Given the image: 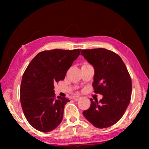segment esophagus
Masks as SVG:
<instances>
[{"instance_id":"obj_1","label":"esophagus","mask_w":149,"mask_h":149,"mask_svg":"<svg viewBox=\"0 0 149 149\" xmlns=\"http://www.w3.org/2000/svg\"><path fill=\"white\" fill-rule=\"evenodd\" d=\"M80 97L79 96H77V95H74L72 97V99H74L75 101H78L80 99Z\"/></svg>"}]
</instances>
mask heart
I'll list each match as a JSON object with an SVG mask.
<instances>
[{"instance_id": "1", "label": "heart", "mask_w": 149, "mask_h": 149, "mask_svg": "<svg viewBox=\"0 0 149 149\" xmlns=\"http://www.w3.org/2000/svg\"><path fill=\"white\" fill-rule=\"evenodd\" d=\"M88 64H87V63H84V64L83 65H88Z\"/></svg>"}]
</instances>
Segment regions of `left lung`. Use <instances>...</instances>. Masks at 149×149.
Instances as JSON below:
<instances>
[{"label": "left lung", "instance_id": "obj_1", "mask_svg": "<svg viewBox=\"0 0 149 149\" xmlns=\"http://www.w3.org/2000/svg\"><path fill=\"white\" fill-rule=\"evenodd\" d=\"M81 54L94 68V92L103 96L99 102L91 99L90 108L83 114L95 127H109L119 121L130 103V75L122 58L111 50H83Z\"/></svg>", "mask_w": 149, "mask_h": 149}]
</instances>
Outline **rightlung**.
<instances>
[{"label": "right lung", "instance_id": "1", "mask_svg": "<svg viewBox=\"0 0 149 149\" xmlns=\"http://www.w3.org/2000/svg\"><path fill=\"white\" fill-rule=\"evenodd\" d=\"M81 49H54L41 52L25 70L20 86V102L27 120L36 130L50 132L63 118L65 97L56 98L54 84L63 80Z\"/></svg>", "mask_w": 149, "mask_h": 149}]
</instances>
